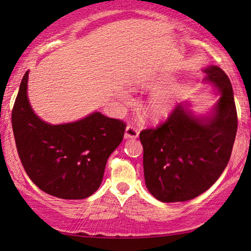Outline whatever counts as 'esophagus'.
<instances>
[{
  "instance_id": "esophagus-1",
  "label": "esophagus",
  "mask_w": 251,
  "mask_h": 251,
  "mask_svg": "<svg viewBox=\"0 0 251 251\" xmlns=\"http://www.w3.org/2000/svg\"><path fill=\"white\" fill-rule=\"evenodd\" d=\"M138 136V130L135 127L128 125L125 129V138H136Z\"/></svg>"
}]
</instances>
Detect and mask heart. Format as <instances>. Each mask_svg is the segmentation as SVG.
Masks as SVG:
<instances>
[{"label":"heart","instance_id":"1","mask_svg":"<svg viewBox=\"0 0 251 251\" xmlns=\"http://www.w3.org/2000/svg\"><path fill=\"white\" fill-rule=\"evenodd\" d=\"M148 87H152V85H148ZM179 96H180V90L176 85L154 90L145 102V111L153 119H164L169 117L177 106ZM119 97L123 100L128 99V96L125 91L119 93Z\"/></svg>","mask_w":251,"mask_h":251}]
</instances>
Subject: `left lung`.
Here are the masks:
<instances>
[{"label": "left lung", "instance_id": "obj_1", "mask_svg": "<svg viewBox=\"0 0 251 251\" xmlns=\"http://www.w3.org/2000/svg\"><path fill=\"white\" fill-rule=\"evenodd\" d=\"M204 81L218 91V101L206 115H195L178 104L168 121L140 134L145 185L163 203L193 200L220 178L232 152L238 118L233 90L224 71L203 70Z\"/></svg>", "mask_w": 251, "mask_h": 251}]
</instances>
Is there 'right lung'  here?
<instances>
[{
    "label": "right lung",
    "instance_id": "right-lung-1",
    "mask_svg": "<svg viewBox=\"0 0 251 251\" xmlns=\"http://www.w3.org/2000/svg\"><path fill=\"white\" fill-rule=\"evenodd\" d=\"M25 73L12 110L17 150L25 173L43 192L83 200L101 185L107 160L122 143L126 125L99 111L80 121L53 125L30 106Z\"/></svg>",
    "mask_w": 251,
    "mask_h": 251
}]
</instances>
